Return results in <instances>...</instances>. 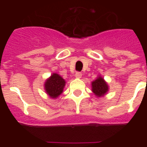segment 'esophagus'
<instances>
[{
    "label": "esophagus",
    "instance_id": "1",
    "mask_svg": "<svg viewBox=\"0 0 147 147\" xmlns=\"http://www.w3.org/2000/svg\"><path fill=\"white\" fill-rule=\"evenodd\" d=\"M82 73L81 72H76V74H75V76L76 78H81L82 77Z\"/></svg>",
    "mask_w": 147,
    "mask_h": 147
}]
</instances>
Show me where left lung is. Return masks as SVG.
<instances>
[{
    "label": "left lung",
    "instance_id": "left-lung-1",
    "mask_svg": "<svg viewBox=\"0 0 147 147\" xmlns=\"http://www.w3.org/2000/svg\"><path fill=\"white\" fill-rule=\"evenodd\" d=\"M92 90L96 96L101 97L107 93L108 86L102 77H98L92 82Z\"/></svg>",
    "mask_w": 147,
    "mask_h": 147
}]
</instances>
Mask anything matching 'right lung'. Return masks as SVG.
<instances>
[{
  "instance_id": "add662e5",
  "label": "right lung",
  "mask_w": 147,
  "mask_h": 147,
  "mask_svg": "<svg viewBox=\"0 0 147 147\" xmlns=\"http://www.w3.org/2000/svg\"><path fill=\"white\" fill-rule=\"evenodd\" d=\"M65 82L59 75L54 74L45 83L46 93L51 98H55L62 93Z\"/></svg>"
}]
</instances>
